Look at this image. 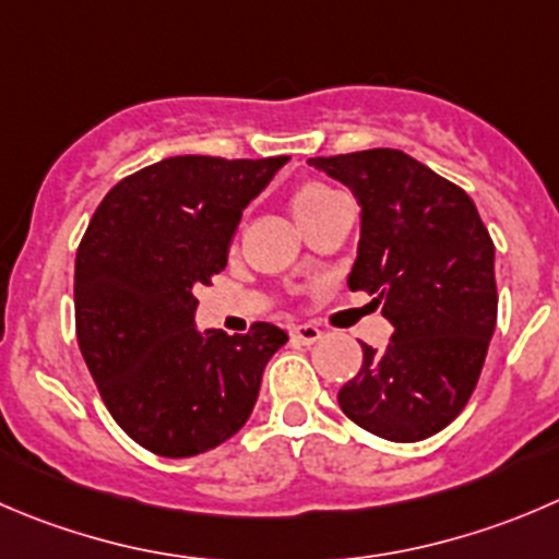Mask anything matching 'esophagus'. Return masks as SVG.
Listing matches in <instances>:
<instances>
[{
    "instance_id": "1",
    "label": "esophagus",
    "mask_w": 559,
    "mask_h": 559,
    "mask_svg": "<svg viewBox=\"0 0 559 559\" xmlns=\"http://www.w3.org/2000/svg\"><path fill=\"white\" fill-rule=\"evenodd\" d=\"M292 338L300 341V344H313V341L322 338V330H319V324L313 322H302L292 330Z\"/></svg>"
}]
</instances>
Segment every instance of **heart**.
Returning a JSON list of instances; mask_svg holds the SVG:
<instances>
[{
  "label": "heart",
  "instance_id": "b5f03b06",
  "mask_svg": "<svg viewBox=\"0 0 559 559\" xmlns=\"http://www.w3.org/2000/svg\"><path fill=\"white\" fill-rule=\"evenodd\" d=\"M338 199L344 197H341L333 186H328V182L302 180L300 186L295 188V193H292V213L300 221V226H306L311 224L317 215H322L330 204L338 202Z\"/></svg>",
  "mask_w": 559,
  "mask_h": 559
}]
</instances>
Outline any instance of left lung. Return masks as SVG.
Wrapping results in <instances>:
<instances>
[{
    "instance_id": "left-lung-1",
    "label": "left lung",
    "mask_w": 559,
    "mask_h": 559,
    "mask_svg": "<svg viewBox=\"0 0 559 559\" xmlns=\"http://www.w3.org/2000/svg\"><path fill=\"white\" fill-rule=\"evenodd\" d=\"M349 186L360 242L349 289L366 292L393 324L382 352L338 390L360 429L417 442L467 406L497 324L495 242L473 199L401 150L308 160Z\"/></svg>"
}]
</instances>
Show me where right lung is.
Masks as SVG:
<instances>
[{
	"label": "right lung",
	"mask_w": 559,
	"mask_h": 559,
	"mask_svg": "<svg viewBox=\"0 0 559 559\" xmlns=\"http://www.w3.org/2000/svg\"><path fill=\"white\" fill-rule=\"evenodd\" d=\"M286 155H177L119 180L75 251V335L119 429L169 459L207 453L246 426L270 357L273 322L199 333V286L226 267L242 207Z\"/></svg>",
	"instance_id": "right-lung-1"
}]
</instances>
